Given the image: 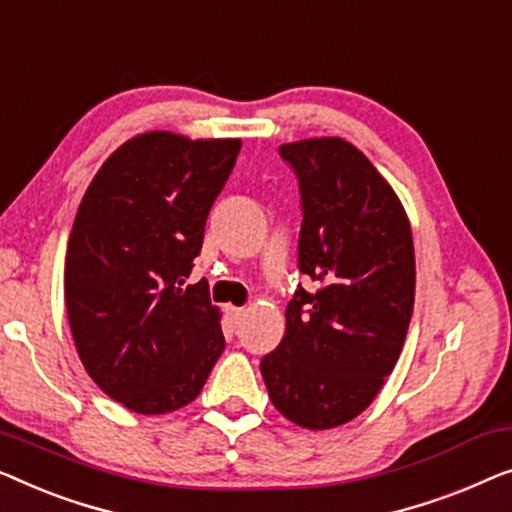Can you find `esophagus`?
<instances>
[{"label":"esophagus","mask_w":512,"mask_h":512,"mask_svg":"<svg viewBox=\"0 0 512 512\" xmlns=\"http://www.w3.org/2000/svg\"><path fill=\"white\" fill-rule=\"evenodd\" d=\"M227 315H229V320L234 322V325H239V320L243 318V315H246V311H243V308H236V306H227Z\"/></svg>","instance_id":"esophagus-1"}]
</instances>
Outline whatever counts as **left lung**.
I'll list each match as a JSON object with an SVG mask.
<instances>
[{"mask_svg":"<svg viewBox=\"0 0 512 512\" xmlns=\"http://www.w3.org/2000/svg\"><path fill=\"white\" fill-rule=\"evenodd\" d=\"M299 181V271L285 336L259 371L271 403L306 429L357 417L401 355L415 301L413 234L397 194L343 139L278 148Z\"/></svg>","mask_w":512,"mask_h":512,"instance_id":"8db88e82","label":"left lung"}]
</instances>
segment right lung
Listing matches in <instances>:
<instances>
[{
	"instance_id": "1",
	"label": "right lung",
	"mask_w": 512,
	"mask_h": 512,
	"mask_svg": "<svg viewBox=\"0 0 512 512\" xmlns=\"http://www.w3.org/2000/svg\"><path fill=\"white\" fill-rule=\"evenodd\" d=\"M239 139L134 136L78 206L64 301L78 357L113 401L141 415L183 408L225 350L206 280L185 285Z\"/></svg>"
}]
</instances>
